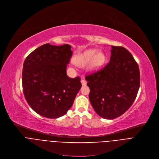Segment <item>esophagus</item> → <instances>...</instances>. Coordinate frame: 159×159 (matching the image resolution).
<instances>
[{
  "mask_svg": "<svg viewBox=\"0 0 159 159\" xmlns=\"http://www.w3.org/2000/svg\"><path fill=\"white\" fill-rule=\"evenodd\" d=\"M81 83H82V86H86V84H87V82H86V80L82 79V80H81Z\"/></svg>",
  "mask_w": 159,
  "mask_h": 159,
  "instance_id": "obj_1",
  "label": "esophagus"
}]
</instances>
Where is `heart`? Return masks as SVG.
<instances>
[{"mask_svg":"<svg viewBox=\"0 0 159 159\" xmlns=\"http://www.w3.org/2000/svg\"><path fill=\"white\" fill-rule=\"evenodd\" d=\"M106 57L104 53L96 48H90L75 56L73 60L75 64L84 66L89 62V69L91 71H97L104 64Z\"/></svg>","mask_w":159,"mask_h":159,"instance_id":"1","label":"heart"}]
</instances>
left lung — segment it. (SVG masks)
<instances>
[{"label":"left lung","instance_id":"1","mask_svg":"<svg viewBox=\"0 0 159 159\" xmlns=\"http://www.w3.org/2000/svg\"><path fill=\"white\" fill-rule=\"evenodd\" d=\"M108 64L86 76L92 107L104 119L112 120L127 111L140 86L139 66L131 53L123 47L111 46Z\"/></svg>","mask_w":159,"mask_h":159}]
</instances>
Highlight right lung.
Masks as SVG:
<instances>
[{"instance_id": "1", "label": "right lung", "mask_w": 159, "mask_h": 159, "mask_svg": "<svg viewBox=\"0 0 159 159\" xmlns=\"http://www.w3.org/2000/svg\"><path fill=\"white\" fill-rule=\"evenodd\" d=\"M71 47L49 43L35 49L23 65L22 87L25 100L36 113L47 118L64 116L71 108L82 84L79 77L66 75Z\"/></svg>"}]
</instances>
